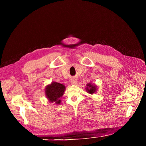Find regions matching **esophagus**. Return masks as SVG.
<instances>
[{
    "instance_id": "esophagus-1",
    "label": "esophagus",
    "mask_w": 146,
    "mask_h": 146,
    "mask_svg": "<svg viewBox=\"0 0 146 146\" xmlns=\"http://www.w3.org/2000/svg\"><path fill=\"white\" fill-rule=\"evenodd\" d=\"M70 82H71V84H72V85H76L77 83V81L76 78H72Z\"/></svg>"
}]
</instances>
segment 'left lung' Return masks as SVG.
<instances>
[{"instance_id":"1","label":"left lung","mask_w":146,"mask_h":146,"mask_svg":"<svg viewBox=\"0 0 146 146\" xmlns=\"http://www.w3.org/2000/svg\"><path fill=\"white\" fill-rule=\"evenodd\" d=\"M86 86H87L85 88L86 91H87L88 93H90L91 94H93L94 93H95L97 91V90H98L96 85H94V84H92L91 83H88Z\"/></svg>"}]
</instances>
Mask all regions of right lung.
<instances>
[{
  "instance_id": "right-lung-1",
  "label": "right lung",
  "mask_w": 146,
  "mask_h": 146,
  "mask_svg": "<svg viewBox=\"0 0 146 146\" xmlns=\"http://www.w3.org/2000/svg\"><path fill=\"white\" fill-rule=\"evenodd\" d=\"M65 89V86L62 84L53 82L50 85L46 86L45 94L51 103L59 105L61 103L60 98L63 96Z\"/></svg>"
}]
</instances>
